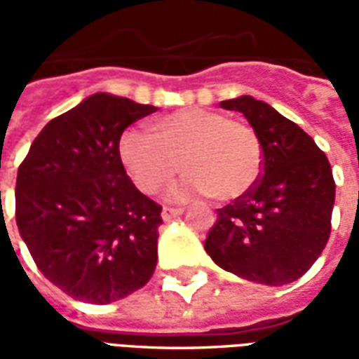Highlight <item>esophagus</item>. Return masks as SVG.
Here are the masks:
<instances>
[{
  "label": "esophagus",
  "instance_id": "1",
  "mask_svg": "<svg viewBox=\"0 0 359 359\" xmlns=\"http://www.w3.org/2000/svg\"><path fill=\"white\" fill-rule=\"evenodd\" d=\"M182 208H169V205H165L163 211H161V217H163V221H171V219L179 217V215H182Z\"/></svg>",
  "mask_w": 359,
  "mask_h": 359
}]
</instances>
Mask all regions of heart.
<instances>
[{"label": "heart", "instance_id": "heart-1", "mask_svg": "<svg viewBox=\"0 0 359 359\" xmlns=\"http://www.w3.org/2000/svg\"><path fill=\"white\" fill-rule=\"evenodd\" d=\"M151 136L128 130L118 140V157L134 187L156 196L180 171L187 192L215 202H234L256 187L264 171V146L246 123L200 107L172 111L149 125Z\"/></svg>", "mask_w": 359, "mask_h": 359}]
</instances>
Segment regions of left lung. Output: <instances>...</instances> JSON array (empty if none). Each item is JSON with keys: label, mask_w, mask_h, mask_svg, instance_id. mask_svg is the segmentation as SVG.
<instances>
[{"label": "left lung", "mask_w": 359, "mask_h": 359, "mask_svg": "<svg viewBox=\"0 0 359 359\" xmlns=\"http://www.w3.org/2000/svg\"><path fill=\"white\" fill-rule=\"evenodd\" d=\"M219 105L248 118L264 146V171L248 194L217 210L203 248L221 269L246 280L292 283L321 256L331 234V163L269 103L241 95Z\"/></svg>", "instance_id": "1"}]
</instances>
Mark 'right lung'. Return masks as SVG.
Returning <instances> with one entry per match:
<instances>
[{
    "label": "right lung",
    "mask_w": 359,
    "mask_h": 359,
    "mask_svg": "<svg viewBox=\"0 0 359 359\" xmlns=\"http://www.w3.org/2000/svg\"><path fill=\"white\" fill-rule=\"evenodd\" d=\"M157 107L94 94L51 118L17 172L15 217L30 256L74 300L111 304L148 283L161 205L118 157L126 126Z\"/></svg>",
    "instance_id": "1"
}]
</instances>
